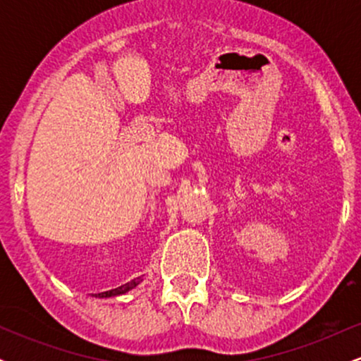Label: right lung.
Segmentation results:
<instances>
[{"instance_id":"right-lung-1","label":"right lung","mask_w":361,"mask_h":361,"mask_svg":"<svg viewBox=\"0 0 361 361\" xmlns=\"http://www.w3.org/2000/svg\"><path fill=\"white\" fill-rule=\"evenodd\" d=\"M140 281H142V279H140V276H139V279L130 280V281H128V283L122 285V287H118V288L106 290V292H102V293H94V297H100V299H106V297H117V295H122V293H127L128 290H132V288L137 287V285L140 283Z\"/></svg>"}]
</instances>
